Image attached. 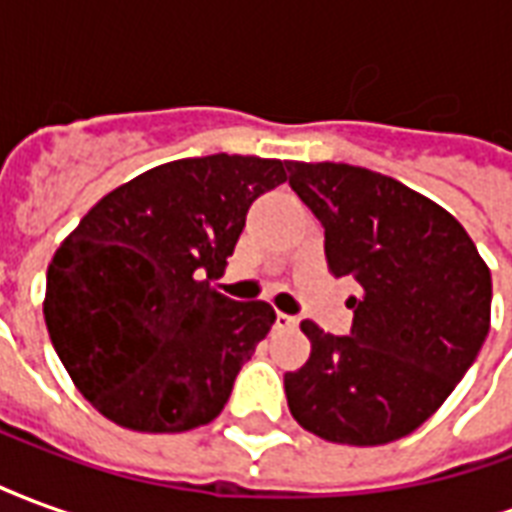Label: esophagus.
<instances>
[{
	"label": "esophagus",
	"instance_id": "1",
	"mask_svg": "<svg viewBox=\"0 0 512 512\" xmlns=\"http://www.w3.org/2000/svg\"><path fill=\"white\" fill-rule=\"evenodd\" d=\"M274 326H277V329H296V326H299V318H293V315H285V312H277V318H274Z\"/></svg>",
	"mask_w": 512,
	"mask_h": 512
}]
</instances>
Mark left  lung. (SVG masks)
<instances>
[{"label":"left lung","instance_id":"8db88e82","mask_svg":"<svg viewBox=\"0 0 512 512\" xmlns=\"http://www.w3.org/2000/svg\"><path fill=\"white\" fill-rule=\"evenodd\" d=\"M290 189L326 235L334 277H354L348 337L301 321L307 365L285 373L293 419L334 444L408 436L450 397L491 326V271L461 222L395 178L288 161Z\"/></svg>","mask_w":512,"mask_h":512}]
</instances>
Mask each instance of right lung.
<instances>
[{
	"label": "right lung",
	"mask_w": 512,
	"mask_h": 512,
	"mask_svg": "<svg viewBox=\"0 0 512 512\" xmlns=\"http://www.w3.org/2000/svg\"><path fill=\"white\" fill-rule=\"evenodd\" d=\"M288 180L279 158H180L95 202L54 252L43 315L60 362L106 419L180 433L222 414L274 323L222 277L249 205Z\"/></svg>",
	"instance_id": "1"
}]
</instances>
